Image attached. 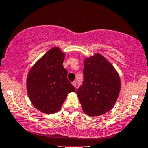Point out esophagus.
<instances>
[{
  "instance_id": "obj_1",
  "label": "esophagus",
  "mask_w": 148,
  "mask_h": 148,
  "mask_svg": "<svg viewBox=\"0 0 148 148\" xmlns=\"http://www.w3.org/2000/svg\"><path fill=\"white\" fill-rule=\"evenodd\" d=\"M72 84L74 85V87H77V81H74V82H73Z\"/></svg>"
}]
</instances>
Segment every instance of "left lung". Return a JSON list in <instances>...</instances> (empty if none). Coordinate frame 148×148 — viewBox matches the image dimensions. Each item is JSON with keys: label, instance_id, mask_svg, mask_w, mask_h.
<instances>
[{"label": "left lung", "instance_id": "1", "mask_svg": "<svg viewBox=\"0 0 148 148\" xmlns=\"http://www.w3.org/2000/svg\"><path fill=\"white\" fill-rule=\"evenodd\" d=\"M84 79L77 90L83 111L102 115L112 110L120 91V79L113 66L99 53L84 60Z\"/></svg>", "mask_w": 148, "mask_h": 148}]
</instances>
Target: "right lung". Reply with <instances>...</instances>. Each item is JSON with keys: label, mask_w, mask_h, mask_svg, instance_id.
<instances>
[{"label": "right lung", "mask_w": 148, "mask_h": 148, "mask_svg": "<svg viewBox=\"0 0 148 148\" xmlns=\"http://www.w3.org/2000/svg\"><path fill=\"white\" fill-rule=\"evenodd\" d=\"M65 54L57 47L51 49L33 66L27 78L28 95L33 105L42 112L59 111L67 95L75 88L67 79L63 66Z\"/></svg>", "instance_id": "add662e5"}]
</instances>
